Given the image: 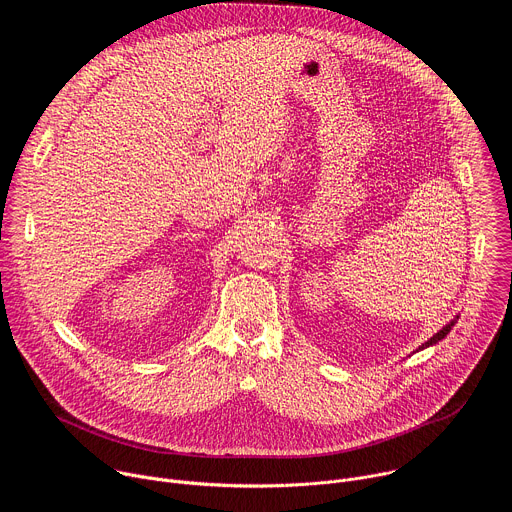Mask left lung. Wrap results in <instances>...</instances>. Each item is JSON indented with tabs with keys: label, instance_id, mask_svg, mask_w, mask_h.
Returning <instances> with one entry per match:
<instances>
[{
	"label": "left lung",
	"instance_id": "1",
	"mask_svg": "<svg viewBox=\"0 0 512 512\" xmlns=\"http://www.w3.org/2000/svg\"><path fill=\"white\" fill-rule=\"evenodd\" d=\"M456 322H458V316L452 320V322H448L440 332H435L427 342H423L415 352H419V350H423V348H429V346H433V344H437V342H440V340H444L448 334H450V330L456 326Z\"/></svg>",
	"mask_w": 512,
	"mask_h": 512
}]
</instances>
